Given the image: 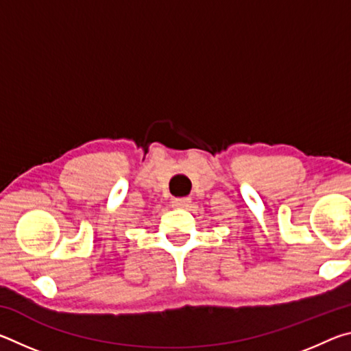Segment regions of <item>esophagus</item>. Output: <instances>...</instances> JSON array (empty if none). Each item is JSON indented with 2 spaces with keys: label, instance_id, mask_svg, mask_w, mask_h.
Returning <instances> with one entry per match:
<instances>
[{
  "label": "esophagus",
  "instance_id": "obj_1",
  "mask_svg": "<svg viewBox=\"0 0 351 351\" xmlns=\"http://www.w3.org/2000/svg\"><path fill=\"white\" fill-rule=\"evenodd\" d=\"M173 203L175 207H178V209H181V207H187L190 203H192V199H190L189 197H182V198H173Z\"/></svg>",
  "mask_w": 351,
  "mask_h": 351
}]
</instances>
